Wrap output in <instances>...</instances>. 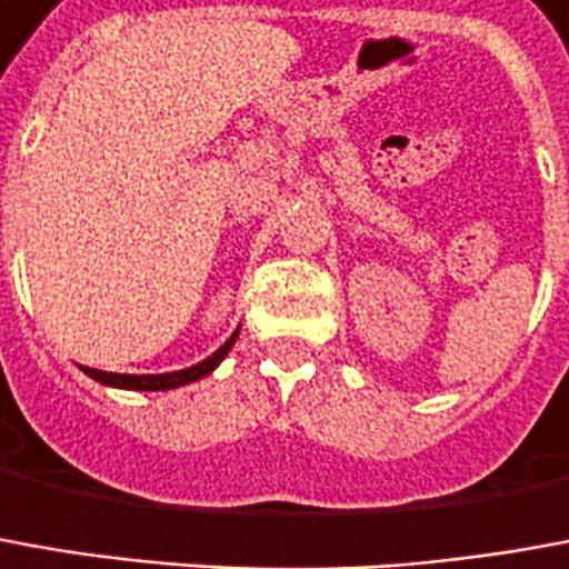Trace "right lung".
I'll return each instance as SVG.
<instances>
[{"label": "right lung", "instance_id": "right-lung-1", "mask_svg": "<svg viewBox=\"0 0 569 569\" xmlns=\"http://www.w3.org/2000/svg\"><path fill=\"white\" fill-rule=\"evenodd\" d=\"M240 332V329H237ZM237 332L230 336L221 348H218L212 357H206L202 363L188 369H178V372H162V376H119V372H104V369H86V376H91L94 381H101V385H113V388H126V391H169V388H181V385H190V381L202 379V376H209L212 369L228 357V351L233 348V341H237Z\"/></svg>", "mask_w": 569, "mask_h": 569}]
</instances>
